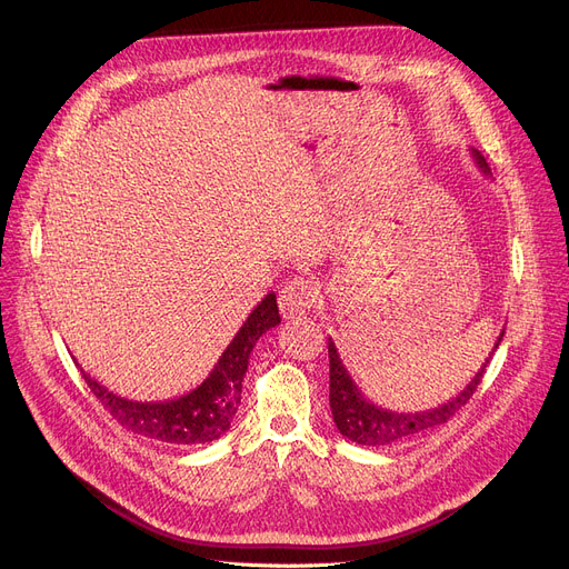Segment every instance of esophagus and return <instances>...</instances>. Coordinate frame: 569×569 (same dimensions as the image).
Instances as JSON below:
<instances>
[{
	"label": "esophagus",
	"mask_w": 569,
	"mask_h": 569,
	"mask_svg": "<svg viewBox=\"0 0 569 569\" xmlns=\"http://www.w3.org/2000/svg\"><path fill=\"white\" fill-rule=\"evenodd\" d=\"M318 297V288L313 281L309 279H292L288 281V286H283L281 295H279V311L283 318H302L307 316Z\"/></svg>",
	"instance_id": "34e87169"
}]
</instances>
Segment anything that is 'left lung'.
I'll list each match as a JSON object with an SVG mask.
<instances>
[{"instance_id":"obj_1","label":"left lung","mask_w":569,"mask_h":569,"mask_svg":"<svg viewBox=\"0 0 569 569\" xmlns=\"http://www.w3.org/2000/svg\"><path fill=\"white\" fill-rule=\"evenodd\" d=\"M472 159L477 166H480V170L489 172L485 157L477 152V149H472ZM502 335L505 332H500L493 348L500 346ZM327 350H330V408H332L335 425L341 431V436H346L348 440H352L357 445H367V447L395 445V442L408 440L412 436H420L433 427L445 425L450 417H455V412H459V408H463L470 401L472 392L477 390V385L482 382V376H485L487 365L493 355V350H491V355L487 357L480 371L475 373V378L463 387V390L455 399H450L447 403H440L438 408H431V410L397 412V410H387V408L371 403L362 395L360 387H357V382L343 367L341 355H339L332 337L327 339Z\"/></svg>"}]
</instances>
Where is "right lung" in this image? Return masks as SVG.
<instances>
[{
	"mask_svg": "<svg viewBox=\"0 0 569 569\" xmlns=\"http://www.w3.org/2000/svg\"><path fill=\"white\" fill-rule=\"evenodd\" d=\"M281 322L277 295L269 292L239 327L234 339L221 352L219 362L196 390L168 401L124 399L82 371L84 382L103 408L124 429L170 445H204L221 438L242 401V382L249 369V355L258 339Z\"/></svg>",
	"mask_w": 569,
	"mask_h": 569,
	"instance_id": "1",
	"label": "right lung"
}]
</instances>
